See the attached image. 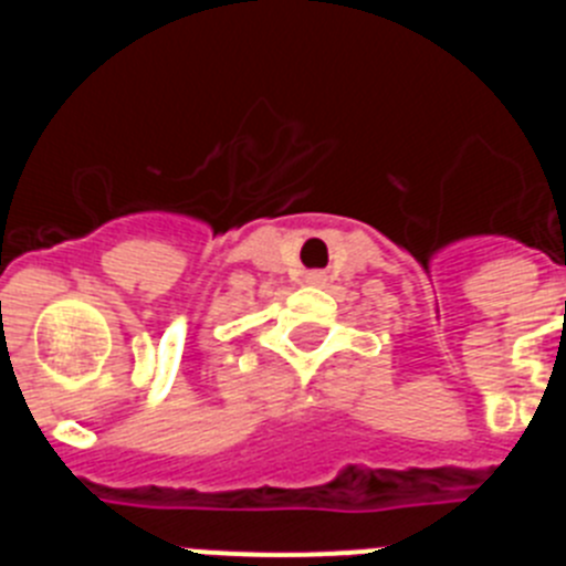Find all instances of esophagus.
Returning a JSON list of instances; mask_svg holds the SVG:
<instances>
[{
	"label": "esophagus",
	"mask_w": 566,
	"mask_h": 566,
	"mask_svg": "<svg viewBox=\"0 0 566 566\" xmlns=\"http://www.w3.org/2000/svg\"><path fill=\"white\" fill-rule=\"evenodd\" d=\"M308 280H312V283H319V280H323V274L314 272V274H308Z\"/></svg>",
	"instance_id": "obj_1"
}]
</instances>
